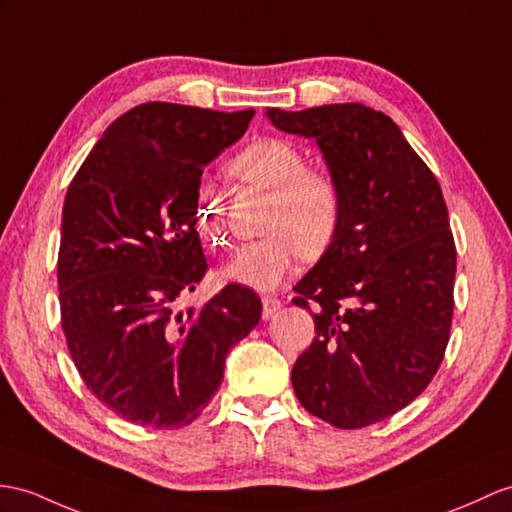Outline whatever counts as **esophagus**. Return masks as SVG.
<instances>
[{"label":"esophagus","mask_w":512,"mask_h":512,"mask_svg":"<svg viewBox=\"0 0 512 512\" xmlns=\"http://www.w3.org/2000/svg\"><path fill=\"white\" fill-rule=\"evenodd\" d=\"M282 308V302L278 297H263V319H271Z\"/></svg>","instance_id":"esophagus-1"}]
</instances>
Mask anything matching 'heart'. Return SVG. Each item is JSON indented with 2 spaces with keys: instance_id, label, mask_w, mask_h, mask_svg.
Segmentation results:
<instances>
[{
  "instance_id": "1",
  "label": "heart",
  "mask_w": 512,
  "mask_h": 512,
  "mask_svg": "<svg viewBox=\"0 0 512 512\" xmlns=\"http://www.w3.org/2000/svg\"><path fill=\"white\" fill-rule=\"evenodd\" d=\"M232 176L271 191L263 239L243 245L221 276L254 291H276L293 276L299 256L319 258L341 226V189L328 171L308 169L302 149L265 136L249 143L228 165ZM195 228L213 247L228 245V223L217 193L202 184L195 193Z\"/></svg>"
}]
</instances>
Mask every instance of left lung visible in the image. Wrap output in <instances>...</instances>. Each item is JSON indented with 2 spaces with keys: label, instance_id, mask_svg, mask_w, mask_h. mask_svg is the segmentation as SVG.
<instances>
[{
  "label": "left lung",
  "instance_id": "left-lung-1",
  "mask_svg": "<svg viewBox=\"0 0 512 512\" xmlns=\"http://www.w3.org/2000/svg\"><path fill=\"white\" fill-rule=\"evenodd\" d=\"M267 119L315 139L343 199L334 243L293 289L317 332L293 389L310 415L365 428L423 393L450 341L456 247L441 186L380 110L267 108Z\"/></svg>",
  "mask_w": 512,
  "mask_h": 512
}]
</instances>
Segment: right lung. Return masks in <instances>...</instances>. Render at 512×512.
<instances>
[{
  "label": "right lung",
  "instance_id": "right-lung-1",
  "mask_svg": "<svg viewBox=\"0 0 512 512\" xmlns=\"http://www.w3.org/2000/svg\"><path fill=\"white\" fill-rule=\"evenodd\" d=\"M254 110L149 102L112 121L62 206L58 291L73 363L126 421L184 428L204 413L226 356L256 328L260 297L228 284L178 310L208 269L195 230L202 173Z\"/></svg>",
  "mask_w": 512,
  "mask_h": 512
}]
</instances>
